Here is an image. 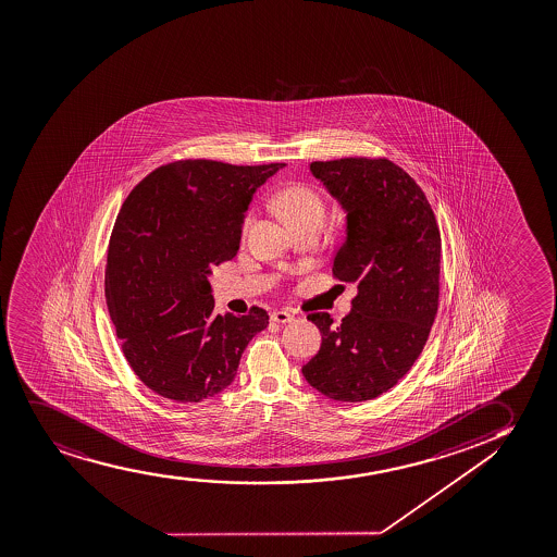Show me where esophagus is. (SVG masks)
Listing matches in <instances>:
<instances>
[{
	"mask_svg": "<svg viewBox=\"0 0 557 557\" xmlns=\"http://www.w3.org/2000/svg\"><path fill=\"white\" fill-rule=\"evenodd\" d=\"M270 319H272L274 323L285 324L290 323V321L295 319V315H293V313H288L285 309H280V311H274V313L270 315Z\"/></svg>",
	"mask_w": 557,
	"mask_h": 557,
	"instance_id": "esophagus-1",
	"label": "esophagus"
}]
</instances>
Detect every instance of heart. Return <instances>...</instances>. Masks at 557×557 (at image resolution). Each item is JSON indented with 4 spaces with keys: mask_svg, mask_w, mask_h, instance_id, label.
Returning <instances> with one entry per match:
<instances>
[{
    "mask_svg": "<svg viewBox=\"0 0 557 557\" xmlns=\"http://www.w3.org/2000/svg\"><path fill=\"white\" fill-rule=\"evenodd\" d=\"M274 205L282 212L283 218L295 227L304 221L323 220L324 202L313 189L306 186H288L275 195ZM255 213H246L244 218V233L251 227Z\"/></svg>",
    "mask_w": 557,
    "mask_h": 557,
    "instance_id": "b5f03b06",
    "label": "heart"
}]
</instances>
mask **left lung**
Wrapping results in <instances>:
<instances>
[{"mask_svg": "<svg viewBox=\"0 0 557 557\" xmlns=\"http://www.w3.org/2000/svg\"><path fill=\"white\" fill-rule=\"evenodd\" d=\"M309 171L345 212L334 277L357 283L334 323L309 313L323 344L304 366L309 385L336 401L391 391L426 345L440 306L441 234L419 184L385 158L313 161Z\"/></svg>", "mask_w": 557, "mask_h": 557, "instance_id": "obj_1", "label": "left lung"}]
</instances>
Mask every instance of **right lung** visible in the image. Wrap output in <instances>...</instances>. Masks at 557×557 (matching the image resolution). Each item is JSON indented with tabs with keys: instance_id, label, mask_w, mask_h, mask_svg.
<instances>
[{
	"instance_id": "1",
	"label": "right lung",
	"mask_w": 557,
	"mask_h": 557,
	"mask_svg": "<svg viewBox=\"0 0 557 557\" xmlns=\"http://www.w3.org/2000/svg\"><path fill=\"white\" fill-rule=\"evenodd\" d=\"M285 163L238 166L186 159L159 166L117 213L104 270L110 319L137 377L180 404L234 381L242 352L269 313H213V267L240 248L255 191Z\"/></svg>"
}]
</instances>
